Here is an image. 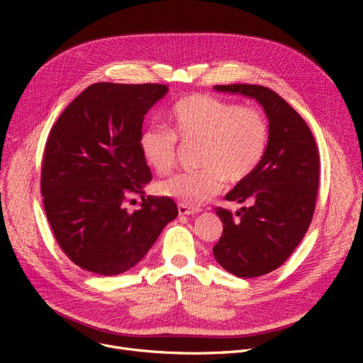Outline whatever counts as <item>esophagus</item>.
Listing matches in <instances>:
<instances>
[{
    "label": "esophagus",
    "instance_id": "34e87169",
    "mask_svg": "<svg viewBox=\"0 0 363 363\" xmlns=\"http://www.w3.org/2000/svg\"><path fill=\"white\" fill-rule=\"evenodd\" d=\"M178 212H179V215H194V213L199 212V208L189 207V206H186V204L179 203V204H178Z\"/></svg>",
    "mask_w": 363,
    "mask_h": 363
}]
</instances>
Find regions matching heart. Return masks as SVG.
<instances>
[{
  "label": "heart",
  "mask_w": 363,
  "mask_h": 363,
  "mask_svg": "<svg viewBox=\"0 0 363 363\" xmlns=\"http://www.w3.org/2000/svg\"><path fill=\"white\" fill-rule=\"evenodd\" d=\"M169 130L147 128L140 137L143 159L159 175H166L177 162V140L199 143L193 174H181L157 184V193L197 207L215 197L223 181L240 182L262 162L269 143V126L263 113L240 107L212 95L191 94L167 111Z\"/></svg>",
  "instance_id": "heart-1"
}]
</instances>
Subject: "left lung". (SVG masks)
<instances>
[{
	"label": "left lung",
	"instance_id": "8db88e82",
	"mask_svg": "<svg viewBox=\"0 0 363 363\" xmlns=\"http://www.w3.org/2000/svg\"><path fill=\"white\" fill-rule=\"evenodd\" d=\"M215 91L256 100L269 121V143L250 177L225 196L249 203L235 216L216 207L223 233L213 256L238 278L266 275L290 257L306 234L319 186V156L315 138L300 114L266 86L216 85Z\"/></svg>",
	"mask_w": 363,
	"mask_h": 363
}]
</instances>
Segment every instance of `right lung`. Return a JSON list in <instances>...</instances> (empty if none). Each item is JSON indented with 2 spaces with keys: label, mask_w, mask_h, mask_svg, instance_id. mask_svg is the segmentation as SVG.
Segmentation results:
<instances>
[{
  "label": "right lung",
  "mask_w": 363,
  "mask_h": 363,
  "mask_svg": "<svg viewBox=\"0 0 363 363\" xmlns=\"http://www.w3.org/2000/svg\"><path fill=\"white\" fill-rule=\"evenodd\" d=\"M167 91L92 84L50 130L41 169L45 215L62 250L88 272L113 277L133 268L178 216L174 200L145 199L143 189L151 181L140 150L144 116ZM133 195L143 203L129 213Z\"/></svg>",
  "instance_id": "obj_1"
}]
</instances>
